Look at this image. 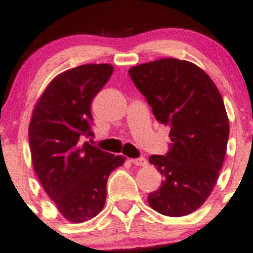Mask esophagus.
Returning <instances> with one entry per match:
<instances>
[{
	"instance_id": "1",
	"label": "esophagus",
	"mask_w": 253,
	"mask_h": 253,
	"mask_svg": "<svg viewBox=\"0 0 253 253\" xmlns=\"http://www.w3.org/2000/svg\"><path fill=\"white\" fill-rule=\"evenodd\" d=\"M132 164L138 167H146L147 166V161L144 158H134V159H129Z\"/></svg>"
}]
</instances>
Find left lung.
<instances>
[{
    "mask_svg": "<svg viewBox=\"0 0 253 253\" xmlns=\"http://www.w3.org/2000/svg\"><path fill=\"white\" fill-rule=\"evenodd\" d=\"M128 74L156 119L170 126L167 156L149 157L163 175L148 194L149 207L166 216L192 214L211 194L226 154L230 126L221 94L202 68L175 58L136 65Z\"/></svg>",
    "mask_w": 253,
    "mask_h": 253,
    "instance_id": "obj_1",
    "label": "left lung"
}]
</instances>
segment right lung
<instances>
[{
	"label": "right lung",
	"instance_id": "obj_1",
	"mask_svg": "<svg viewBox=\"0 0 253 253\" xmlns=\"http://www.w3.org/2000/svg\"><path fill=\"white\" fill-rule=\"evenodd\" d=\"M111 64H85L56 75L37 101L28 137L34 171L65 220L80 224L104 209L106 183L126 157L80 137L92 134L90 105L111 78Z\"/></svg>",
	"mask_w": 253,
	"mask_h": 253
}]
</instances>
